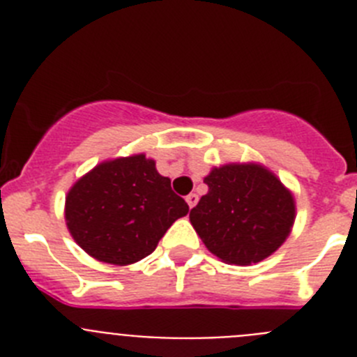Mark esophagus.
<instances>
[{"mask_svg":"<svg viewBox=\"0 0 357 357\" xmlns=\"http://www.w3.org/2000/svg\"><path fill=\"white\" fill-rule=\"evenodd\" d=\"M185 202H188V206L193 209L195 206H197V202H198V195L197 193H189L188 197H185Z\"/></svg>","mask_w":357,"mask_h":357,"instance_id":"esophagus-1","label":"esophagus"}]
</instances>
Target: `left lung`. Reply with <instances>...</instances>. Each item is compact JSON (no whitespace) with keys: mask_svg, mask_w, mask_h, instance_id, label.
I'll list each match as a JSON object with an SVG mask.
<instances>
[{"mask_svg":"<svg viewBox=\"0 0 357 357\" xmlns=\"http://www.w3.org/2000/svg\"><path fill=\"white\" fill-rule=\"evenodd\" d=\"M209 191L189 220L211 254L247 266L272 255L295 222L291 191L261 164H225L204 178Z\"/></svg>","mask_w":357,"mask_h":357,"instance_id":"left-lung-1","label":"left lung"}]
</instances>
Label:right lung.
Listing matches in <instances>:
<instances>
[{
	"label": "right lung",
	"mask_w": 357,
	"mask_h": 357,
	"mask_svg": "<svg viewBox=\"0 0 357 357\" xmlns=\"http://www.w3.org/2000/svg\"><path fill=\"white\" fill-rule=\"evenodd\" d=\"M64 213L73 239L91 257L127 266L155 250L189 207L157 172L155 160L137 153L100 162L78 178Z\"/></svg>",
	"instance_id": "obj_1"
}]
</instances>
